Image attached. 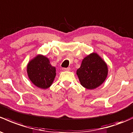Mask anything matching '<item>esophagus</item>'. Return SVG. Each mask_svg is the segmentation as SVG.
Here are the masks:
<instances>
[{
  "mask_svg": "<svg viewBox=\"0 0 133 133\" xmlns=\"http://www.w3.org/2000/svg\"><path fill=\"white\" fill-rule=\"evenodd\" d=\"M63 70H64V71H70V68H63Z\"/></svg>",
  "mask_w": 133,
  "mask_h": 133,
  "instance_id": "34e87169",
  "label": "esophagus"
}]
</instances>
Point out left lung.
Instances as JSON below:
<instances>
[{
	"label": "left lung",
	"mask_w": 133,
	"mask_h": 133,
	"mask_svg": "<svg viewBox=\"0 0 133 133\" xmlns=\"http://www.w3.org/2000/svg\"><path fill=\"white\" fill-rule=\"evenodd\" d=\"M108 68L105 61L97 53L85 57L76 71L80 84L85 89L92 90L99 87L107 79Z\"/></svg>",
	"instance_id": "left-lung-1"
}]
</instances>
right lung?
<instances>
[{
	"instance_id": "1",
	"label": "right lung",
	"mask_w": 133,
	"mask_h": 133,
	"mask_svg": "<svg viewBox=\"0 0 133 133\" xmlns=\"http://www.w3.org/2000/svg\"><path fill=\"white\" fill-rule=\"evenodd\" d=\"M28 77L35 86L46 89L52 85L56 76V68L50 64L46 56L38 54L26 65Z\"/></svg>"
}]
</instances>
